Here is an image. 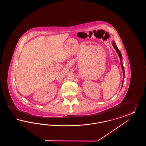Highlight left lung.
Instances as JSON below:
<instances>
[{"mask_svg": "<svg viewBox=\"0 0 146 146\" xmlns=\"http://www.w3.org/2000/svg\"><path fill=\"white\" fill-rule=\"evenodd\" d=\"M112 45H113V48L115 49V51H117V54H118V56L120 58V64H121V69L123 70V82H122V86H121V88L123 87V82H124V76H125V70H124V66L123 65V57H122V56H121V54L120 51V50L118 49L116 44H115V42H114V41H113L112 42Z\"/></svg>", "mask_w": 146, "mask_h": 146, "instance_id": "1", "label": "left lung"}]
</instances>
